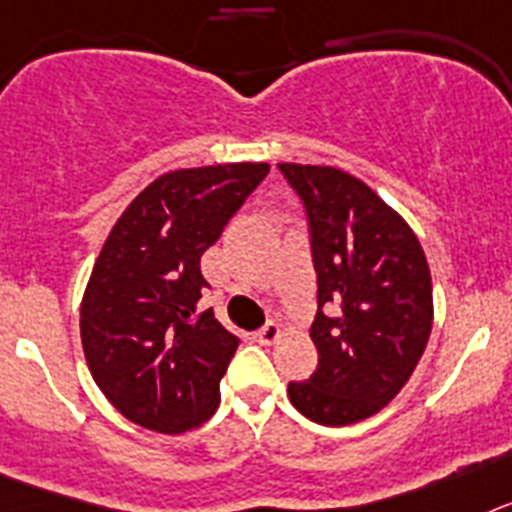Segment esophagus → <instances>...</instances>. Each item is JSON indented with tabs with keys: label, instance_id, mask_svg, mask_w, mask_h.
I'll list each match as a JSON object with an SVG mask.
<instances>
[{
	"label": "esophagus",
	"instance_id": "esophagus-1",
	"mask_svg": "<svg viewBox=\"0 0 512 512\" xmlns=\"http://www.w3.org/2000/svg\"><path fill=\"white\" fill-rule=\"evenodd\" d=\"M278 337H281V327H278L275 322H268L265 327H262V330H257L255 335H252V340L260 342V345H273Z\"/></svg>",
	"mask_w": 512,
	"mask_h": 512
}]
</instances>
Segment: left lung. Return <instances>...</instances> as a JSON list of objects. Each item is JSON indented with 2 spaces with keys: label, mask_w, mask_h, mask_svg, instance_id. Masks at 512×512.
<instances>
[{
  "label": "left lung",
  "mask_w": 512,
  "mask_h": 512,
  "mask_svg": "<svg viewBox=\"0 0 512 512\" xmlns=\"http://www.w3.org/2000/svg\"><path fill=\"white\" fill-rule=\"evenodd\" d=\"M304 203L317 270L319 366L291 381L293 407L353 425L397 397L433 330V283L415 231L366 182L335 167L278 164Z\"/></svg>",
  "instance_id": "1"
}]
</instances>
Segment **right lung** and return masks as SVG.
Segmentation results:
<instances>
[{
	"mask_svg": "<svg viewBox=\"0 0 512 512\" xmlns=\"http://www.w3.org/2000/svg\"><path fill=\"white\" fill-rule=\"evenodd\" d=\"M268 172L265 162L167 172L102 244L82 299L84 358L110 404L141 428L185 433L219 407L239 337L198 311L201 255Z\"/></svg>",
	"mask_w": 512,
	"mask_h": 512,
	"instance_id": "add662e5",
	"label": "right lung"
}]
</instances>
